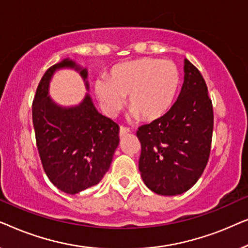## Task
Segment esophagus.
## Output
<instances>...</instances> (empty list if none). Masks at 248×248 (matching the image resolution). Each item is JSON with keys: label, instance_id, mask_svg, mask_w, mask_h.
I'll return each mask as SVG.
<instances>
[{"label": "esophagus", "instance_id": "obj_1", "mask_svg": "<svg viewBox=\"0 0 248 248\" xmlns=\"http://www.w3.org/2000/svg\"><path fill=\"white\" fill-rule=\"evenodd\" d=\"M130 133V128L126 126H121L120 127V137H125V135Z\"/></svg>", "mask_w": 248, "mask_h": 248}]
</instances>
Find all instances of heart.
I'll use <instances>...</instances> for the list:
<instances>
[{
    "label": "heart",
    "mask_w": 248,
    "mask_h": 248,
    "mask_svg": "<svg viewBox=\"0 0 248 248\" xmlns=\"http://www.w3.org/2000/svg\"><path fill=\"white\" fill-rule=\"evenodd\" d=\"M178 84V69L171 61L143 57L111 67L108 79L101 77L96 80L94 93L108 116L120 114L128 96L134 117L154 121L170 108Z\"/></svg>",
    "instance_id": "obj_1"
}]
</instances>
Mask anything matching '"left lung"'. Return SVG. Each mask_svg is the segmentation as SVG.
I'll use <instances>...</instances> for the list:
<instances>
[{
	"label": "left lung",
	"instance_id": "obj_1",
	"mask_svg": "<svg viewBox=\"0 0 248 248\" xmlns=\"http://www.w3.org/2000/svg\"><path fill=\"white\" fill-rule=\"evenodd\" d=\"M184 83L164 116L139 127V169L144 184L159 195L188 191L208 164L213 132V107L198 67L184 62Z\"/></svg>",
	"mask_w": 248,
	"mask_h": 248
}]
</instances>
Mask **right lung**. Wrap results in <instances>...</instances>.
Here are the masks:
<instances>
[{
  "label": "right lung",
  "mask_w": 248,
  "mask_h": 248,
  "mask_svg": "<svg viewBox=\"0 0 248 248\" xmlns=\"http://www.w3.org/2000/svg\"><path fill=\"white\" fill-rule=\"evenodd\" d=\"M61 67H74L83 80L87 70L64 60L50 66L37 87L32 101L36 144L47 177L60 191L77 194L98 184L110 167L120 138V126L94 108L89 94L76 107L53 103L48 84ZM87 89H89L86 81Z\"/></svg>",
  "instance_id": "obj_1"
}]
</instances>
